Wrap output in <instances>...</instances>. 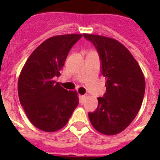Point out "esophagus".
<instances>
[{
	"instance_id": "1",
	"label": "esophagus",
	"mask_w": 160,
	"mask_h": 160,
	"mask_svg": "<svg viewBox=\"0 0 160 160\" xmlns=\"http://www.w3.org/2000/svg\"><path fill=\"white\" fill-rule=\"evenodd\" d=\"M79 98H80V102H83L85 101V99H86V98H87V95H81Z\"/></svg>"
}]
</instances>
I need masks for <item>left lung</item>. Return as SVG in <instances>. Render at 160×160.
Wrapping results in <instances>:
<instances>
[{
	"label": "left lung",
	"mask_w": 160,
	"mask_h": 160,
	"mask_svg": "<svg viewBox=\"0 0 160 160\" xmlns=\"http://www.w3.org/2000/svg\"><path fill=\"white\" fill-rule=\"evenodd\" d=\"M94 44L101 61V73L106 78L103 97L98 98L95 111L89 113L94 129L107 135L118 134L138 114L145 93V78L131 52L115 39L84 33Z\"/></svg>",
	"instance_id": "8db88e82"
}]
</instances>
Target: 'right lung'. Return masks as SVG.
Listing matches in <instances>:
<instances>
[{"label":"right lung","instance_id":"obj_1","mask_svg":"<svg viewBox=\"0 0 160 160\" xmlns=\"http://www.w3.org/2000/svg\"><path fill=\"white\" fill-rule=\"evenodd\" d=\"M82 37L72 33L48 38L31 53L20 73L21 105L31 123L42 131L62 129L78 105L77 92L66 90L54 78L61 75L69 51Z\"/></svg>","mask_w":160,"mask_h":160}]
</instances>
